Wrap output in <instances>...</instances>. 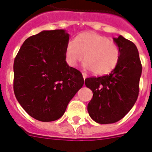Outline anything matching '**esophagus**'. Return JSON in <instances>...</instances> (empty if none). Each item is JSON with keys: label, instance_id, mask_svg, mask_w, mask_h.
Listing matches in <instances>:
<instances>
[{"label": "esophagus", "instance_id": "34e87169", "mask_svg": "<svg viewBox=\"0 0 152 152\" xmlns=\"http://www.w3.org/2000/svg\"><path fill=\"white\" fill-rule=\"evenodd\" d=\"M82 76H83V78H84V79H86V78H87V74H86V73H85V72H82Z\"/></svg>", "mask_w": 152, "mask_h": 152}]
</instances>
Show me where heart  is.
<instances>
[{
  "instance_id": "obj_1",
  "label": "heart",
  "mask_w": 152,
  "mask_h": 152,
  "mask_svg": "<svg viewBox=\"0 0 152 152\" xmlns=\"http://www.w3.org/2000/svg\"><path fill=\"white\" fill-rule=\"evenodd\" d=\"M84 56V67L102 76L115 68L120 59V49L106 36L85 32L70 39L65 48V59L71 67H75Z\"/></svg>"
}]
</instances>
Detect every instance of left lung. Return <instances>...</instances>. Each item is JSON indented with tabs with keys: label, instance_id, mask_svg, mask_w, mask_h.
Instances as JSON below:
<instances>
[{
	"label": "left lung",
	"instance_id": "1",
	"mask_svg": "<svg viewBox=\"0 0 152 152\" xmlns=\"http://www.w3.org/2000/svg\"><path fill=\"white\" fill-rule=\"evenodd\" d=\"M120 49V59L109 75L88 77L86 87L93 91L88 112L100 124L118 122L126 115L137 101L142 64L134 42L122 35L113 38Z\"/></svg>",
	"mask_w": 152,
	"mask_h": 152
}]
</instances>
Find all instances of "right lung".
<instances>
[{
  "label": "right lung",
  "mask_w": 152,
  "mask_h": 152,
  "mask_svg": "<svg viewBox=\"0 0 152 152\" xmlns=\"http://www.w3.org/2000/svg\"><path fill=\"white\" fill-rule=\"evenodd\" d=\"M64 30H43L26 39L13 64V91L26 113L41 122L61 118L84 85L81 72L69 67Z\"/></svg>",
  "instance_id": "add662e5"
}]
</instances>
